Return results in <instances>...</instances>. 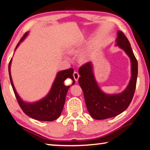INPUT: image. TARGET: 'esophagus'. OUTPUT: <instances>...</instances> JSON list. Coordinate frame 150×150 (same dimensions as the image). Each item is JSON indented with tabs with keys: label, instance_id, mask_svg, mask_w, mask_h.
Segmentation results:
<instances>
[{
	"label": "esophagus",
	"instance_id": "esophagus-1",
	"mask_svg": "<svg viewBox=\"0 0 150 150\" xmlns=\"http://www.w3.org/2000/svg\"><path fill=\"white\" fill-rule=\"evenodd\" d=\"M73 76H74V78L76 82H78V79H79V77H80V75H79V74H78V72H74Z\"/></svg>",
	"mask_w": 150,
	"mask_h": 150
}]
</instances>
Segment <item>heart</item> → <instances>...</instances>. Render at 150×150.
Returning <instances> with one entry per match:
<instances>
[{
  "label": "heart",
  "mask_w": 150,
  "mask_h": 150,
  "mask_svg": "<svg viewBox=\"0 0 150 150\" xmlns=\"http://www.w3.org/2000/svg\"><path fill=\"white\" fill-rule=\"evenodd\" d=\"M76 51V50L75 48H70L69 50V52H75ZM88 58H89V54H88V52L83 53L80 56V59L82 62H86L88 59Z\"/></svg>",
  "instance_id": "obj_1"
}]
</instances>
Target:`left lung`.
I'll return each instance as SVG.
<instances>
[{
	"label": "left lung",
	"mask_w": 150,
	"mask_h": 150,
	"mask_svg": "<svg viewBox=\"0 0 150 150\" xmlns=\"http://www.w3.org/2000/svg\"><path fill=\"white\" fill-rule=\"evenodd\" d=\"M116 46L123 50L130 58L131 78L127 86L119 94H105L98 86L93 72L91 62L79 68L78 82L84 93L88 111L93 118L105 120L115 117L125 111L132 100L136 90L137 77V61L130 43L122 31H117Z\"/></svg>",
	"instance_id": "1"
}]
</instances>
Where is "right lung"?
I'll return each instance as SVG.
<instances>
[{"label":"right lung","mask_w":150,"mask_h":150,"mask_svg":"<svg viewBox=\"0 0 150 150\" xmlns=\"http://www.w3.org/2000/svg\"><path fill=\"white\" fill-rule=\"evenodd\" d=\"M28 33L27 32L21 39V40L17 45L16 49L18 48L21 42H23L28 36ZM12 59L10 61L8 65V72L11 83L13 87L14 94L16 96V100L21 109L29 117L39 121L51 122L56 120L60 117L61 113L64 105L66 96L70 86H66L64 85V80L66 78H70L72 80V84H74L75 81L73 77L74 70L72 68L60 71L57 73L55 80L54 81L50 91L45 97L41 100L34 102H24L19 96L13 84L11 74V66ZM71 85V86H72Z\"/></svg>","instance_id":"add662e5"}]
</instances>
